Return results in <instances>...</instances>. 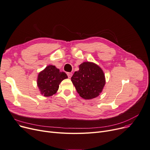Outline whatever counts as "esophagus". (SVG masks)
I'll list each match as a JSON object with an SVG mask.
<instances>
[{
    "label": "esophagus",
    "mask_w": 150,
    "mask_h": 150,
    "mask_svg": "<svg viewBox=\"0 0 150 150\" xmlns=\"http://www.w3.org/2000/svg\"><path fill=\"white\" fill-rule=\"evenodd\" d=\"M67 75L69 78H71L72 77V72H67Z\"/></svg>",
    "instance_id": "esophagus-1"
}]
</instances>
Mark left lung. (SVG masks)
<instances>
[{"mask_svg":"<svg viewBox=\"0 0 150 150\" xmlns=\"http://www.w3.org/2000/svg\"><path fill=\"white\" fill-rule=\"evenodd\" d=\"M79 69L71 78L78 93L85 99H91L99 96L105 84L103 70L91 62L83 63Z\"/></svg>","mask_w":150,"mask_h":150,"instance_id":"obj_1","label":"left lung"}]
</instances>
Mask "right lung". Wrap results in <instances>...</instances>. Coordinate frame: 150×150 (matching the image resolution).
I'll use <instances>...</instances> for the list:
<instances>
[{
  "mask_svg": "<svg viewBox=\"0 0 150 150\" xmlns=\"http://www.w3.org/2000/svg\"><path fill=\"white\" fill-rule=\"evenodd\" d=\"M67 78L66 74L60 72L55 66L49 65L38 75L37 85L41 94L50 96L55 94L58 89L59 84Z\"/></svg>",
  "mask_w": 150,
  "mask_h": 150,
  "instance_id": "1",
  "label": "right lung"
}]
</instances>
